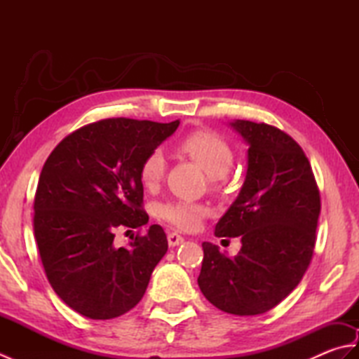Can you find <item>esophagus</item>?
<instances>
[{"instance_id":"34e87169","label":"esophagus","mask_w":359,"mask_h":359,"mask_svg":"<svg viewBox=\"0 0 359 359\" xmlns=\"http://www.w3.org/2000/svg\"><path fill=\"white\" fill-rule=\"evenodd\" d=\"M182 242H184V238H182L180 234H177V233L168 234V245L170 247H177Z\"/></svg>"}]
</instances>
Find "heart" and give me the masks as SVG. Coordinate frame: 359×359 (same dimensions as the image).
Instances as JSON below:
<instances>
[{
	"mask_svg": "<svg viewBox=\"0 0 359 359\" xmlns=\"http://www.w3.org/2000/svg\"><path fill=\"white\" fill-rule=\"evenodd\" d=\"M180 151L199 163L203 171L212 180L222 179L231 170L234 162V151L222 137L211 131H196L187 135L179 144ZM166 171V158L160 149L149 152L140 166L142 184L154 189L163 180ZM160 217L172 226L184 231H194L201 226L203 217L208 215V208L202 203L170 201L160 205Z\"/></svg>",
	"mask_w": 359,
	"mask_h": 359,
	"instance_id": "b5f03b06",
	"label": "heart"
}]
</instances>
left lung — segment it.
<instances>
[{
	"label": "left lung",
	"mask_w": 359,
	"mask_h": 359,
	"mask_svg": "<svg viewBox=\"0 0 359 359\" xmlns=\"http://www.w3.org/2000/svg\"><path fill=\"white\" fill-rule=\"evenodd\" d=\"M248 144L247 174L236 201L216 224L217 238H241L238 256L203 242L197 284L226 313L261 315L299 284L313 256L321 199L309 158L280 129L233 120Z\"/></svg>",
	"instance_id": "left-lung-1"
}]
</instances>
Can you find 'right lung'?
<instances>
[{
	"mask_svg": "<svg viewBox=\"0 0 359 359\" xmlns=\"http://www.w3.org/2000/svg\"><path fill=\"white\" fill-rule=\"evenodd\" d=\"M180 120L106 118L67 135L46 163L34 201V231L46 276L60 299L90 319H112L140 302L168 250L151 225L129 245L118 226L148 224L140 166L175 133Z\"/></svg>",
	"mask_w": 359,
	"mask_h": 359,
	"instance_id": "add662e5",
	"label": "right lung"
}]
</instances>
